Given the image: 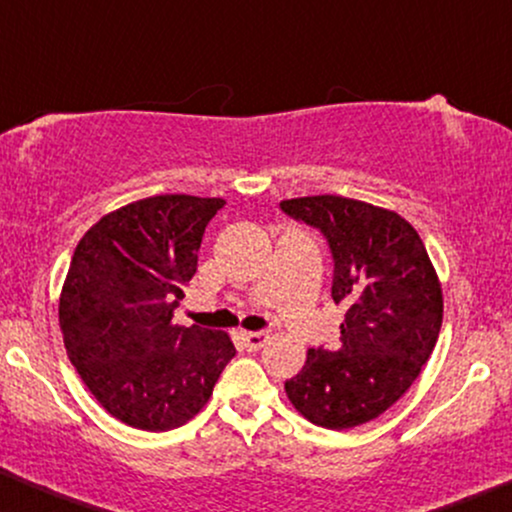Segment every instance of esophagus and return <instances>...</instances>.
<instances>
[{
	"label": "esophagus",
	"instance_id": "obj_1",
	"mask_svg": "<svg viewBox=\"0 0 512 512\" xmlns=\"http://www.w3.org/2000/svg\"><path fill=\"white\" fill-rule=\"evenodd\" d=\"M242 339H244V346H246V349H249V351H258V349H261L263 344L268 342L270 337H268L266 332H244V334H242Z\"/></svg>",
	"mask_w": 512,
	"mask_h": 512
}]
</instances>
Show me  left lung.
Masks as SVG:
<instances>
[{
	"label": "left lung",
	"mask_w": 512,
	"mask_h": 512,
	"mask_svg": "<svg viewBox=\"0 0 512 512\" xmlns=\"http://www.w3.org/2000/svg\"><path fill=\"white\" fill-rule=\"evenodd\" d=\"M280 208L327 239L332 299L346 306L339 346L308 349L287 396L313 425L349 430L394 406L432 356L444 315L437 273L399 213L334 194Z\"/></svg>",
	"instance_id": "8db88e82"
}]
</instances>
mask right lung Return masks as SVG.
I'll return each mask as SVG.
<instances>
[{
    "label": "right lung",
    "instance_id": "1",
    "mask_svg": "<svg viewBox=\"0 0 512 512\" xmlns=\"http://www.w3.org/2000/svg\"><path fill=\"white\" fill-rule=\"evenodd\" d=\"M223 199L161 194L109 213L75 246L59 323L94 399L125 425L168 432L211 399L235 358L225 332L173 325Z\"/></svg>",
    "mask_w": 512,
    "mask_h": 512
}]
</instances>
